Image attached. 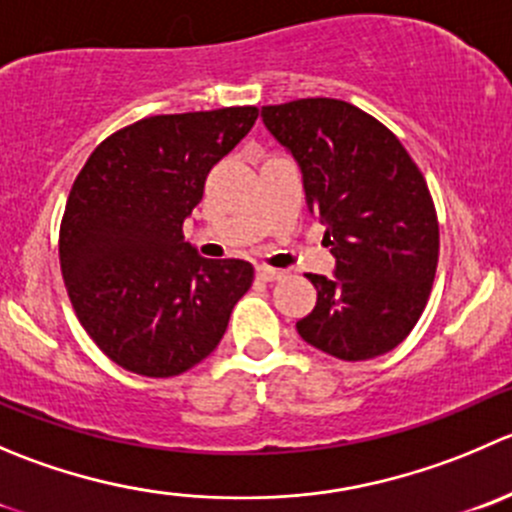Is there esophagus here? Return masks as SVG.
<instances>
[{"mask_svg":"<svg viewBox=\"0 0 512 512\" xmlns=\"http://www.w3.org/2000/svg\"><path fill=\"white\" fill-rule=\"evenodd\" d=\"M282 275H285V272H282V270H275V267H267V265H260V267H257V277H260V280H265V282L280 280Z\"/></svg>","mask_w":512,"mask_h":512,"instance_id":"obj_1","label":"esophagus"}]
</instances>
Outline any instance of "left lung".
Masks as SVG:
<instances>
[{
  "instance_id": "1",
  "label": "left lung",
  "mask_w": 512,
  "mask_h": 512,
  "mask_svg": "<svg viewBox=\"0 0 512 512\" xmlns=\"http://www.w3.org/2000/svg\"><path fill=\"white\" fill-rule=\"evenodd\" d=\"M262 122L295 157L335 257V277L307 275L317 305L297 332L337 360L385 355L420 320L438 270V215L423 172L385 124L342 99L270 104Z\"/></svg>"
}]
</instances>
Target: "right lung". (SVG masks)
Returning a JSON list of instances; mask_svg holds the SVG:
<instances>
[{
  "label": "right lung",
  "instance_id": "1",
  "mask_svg": "<svg viewBox=\"0 0 512 512\" xmlns=\"http://www.w3.org/2000/svg\"><path fill=\"white\" fill-rule=\"evenodd\" d=\"M255 119L257 107L140 119L107 137L74 180L59 227L64 285L87 335L124 370L195 367L250 290V262L197 255L182 225Z\"/></svg>",
  "mask_w": 512,
  "mask_h": 512
}]
</instances>
